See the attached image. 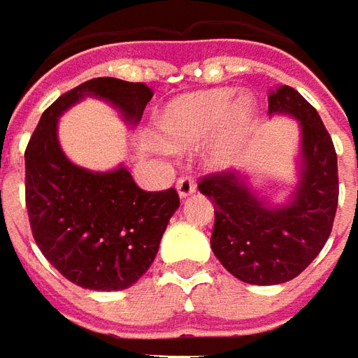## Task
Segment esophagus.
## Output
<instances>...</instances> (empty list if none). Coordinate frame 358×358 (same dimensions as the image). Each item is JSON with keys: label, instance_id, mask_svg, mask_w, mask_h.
Returning <instances> with one entry per match:
<instances>
[{"label": "esophagus", "instance_id": "obj_1", "mask_svg": "<svg viewBox=\"0 0 358 358\" xmlns=\"http://www.w3.org/2000/svg\"><path fill=\"white\" fill-rule=\"evenodd\" d=\"M196 185H195V179L191 177V175H181L179 179H177V191H179V195L183 196H189L195 193Z\"/></svg>", "mask_w": 358, "mask_h": 358}]
</instances>
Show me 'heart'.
I'll return each instance as SVG.
<instances>
[{
  "instance_id": "b5f03b06",
  "label": "heart",
  "mask_w": 358,
  "mask_h": 358,
  "mask_svg": "<svg viewBox=\"0 0 358 358\" xmlns=\"http://www.w3.org/2000/svg\"><path fill=\"white\" fill-rule=\"evenodd\" d=\"M250 120L252 108L248 100L234 104L232 90L215 88L173 100L157 120V131L165 148L179 150L203 141L222 125L208 150V162L213 165H227L238 150Z\"/></svg>"
}]
</instances>
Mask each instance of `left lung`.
Returning <instances> with one entry per match:
<instances>
[{"mask_svg": "<svg viewBox=\"0 0 358 358\" xmlns=\"http://www.w3.org/2000/svg\"><path fill=\"white\" fill-rule=\"evenodd\" d=\"M268 112L301 122L303 167L289 205L268 208L234 169L199 179V191L215 205L210 248L234 278L246 284H284L317 258L329 238L339 203L337 153L317 110L292 86L268 98Z\"/></svg>", "mask_w": 358, "mask_h": 358, "instance_id": "1", "label": "left lung"}]
</instances>
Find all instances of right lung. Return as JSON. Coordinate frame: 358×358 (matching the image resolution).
<instances>
[{"label":"right lung","mask_w":358,"mask_h":358,"mask_svg":"<svg viewBox=\"0 0 358 358\" xmlns=\"http://www.w3.org/2000/svg\"><path fill=\"white\" fill-rule=\"evenodd\" d=\"M86 94L140 122L153 92L143 83L100 76L64 92L43 112L25 150L29 224L43 256L66 280L86 289H126L153 262L179 193L173 187L143 191L124 167L92 173L64 157L57 117Z\"/></svg>","instance_id":"add662e5"}]
</instances>
